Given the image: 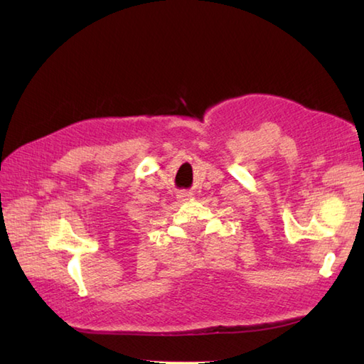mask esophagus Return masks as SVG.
I'll list each match as a JSON object with an SVG mask.
<instances>
[{
  "instance_id": "esophagus-1",
  "label": "esophagus",
  "mask_w": 364,
  "mask_h": 364,
  "mask_svg": "<svg viewBox=\"0 0 364 364\" xmlns=\"http://www.w3.org/2000/svg\"><path fill=\"white\" fill-rule=\"evenodd\" d=\"M178 197H180V200H183V202H186V200L192 198V194H191V192H181V194Z\"/></svg>"
}]
</instances>
